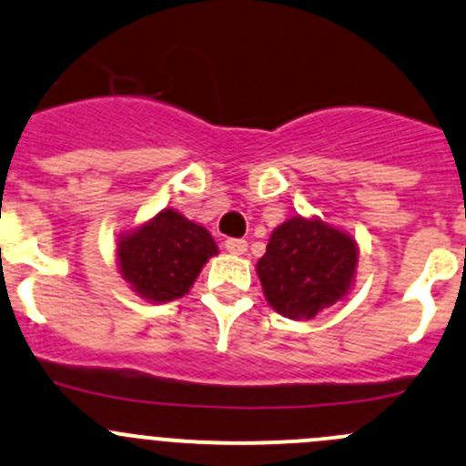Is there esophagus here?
Segmentation results:
<instances>
[{"instance_id": "esophagus-1", "label": "esophagus", "mask_w": 466, "mask_h": 466, "mask_svg": "<svg viewBox=\"0 0 466 466\" xmlns=\"http://www.w3.org/2000/svg\"><path fill=\"white\" fill-rule=\"evenodd\" d=\"M225 250L232 252V255H243V252L248 250V241H243V238H225Z\"/></svg>"}]
</instances>
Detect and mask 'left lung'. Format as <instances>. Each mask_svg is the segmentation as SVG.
Here are the masks:
<instances>
[{
    "label": "left lung",
    "mask_w": 466,
    "mask_h": 466,
    "mask_svg": "<svg viewBox=\"0 0 466 466\" xmlns=\"http://www.w3.org/2000/svg\"><path fill=\"white\" fill-rule=\"evenodd\" d=\"M358 246L348 234L293 216L279 225L257 264L266 300L287 319H314L350 287Z\"/></svg>",
    "instance_id": "8db88e82"
}]
</instances>
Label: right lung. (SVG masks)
Returning <instances> with one entry per match:
<instances>
[{"label":"right lung","instance_id":"add662e5","mask_svg":"<svg viewBox=\"0 0 466 466\" xmlns=\"http://www.w3.org/2000/svg\"><path fill=\"white\" fill-rule=\"evenodd\" d=\"M214 238L200 225L191 223L173 209L123 237L118 261L125 279L152 302L182 298L196 282L205 261L216 255Z\"/></svg>","mask_w":466,"mask_h":466}]
</instances>
